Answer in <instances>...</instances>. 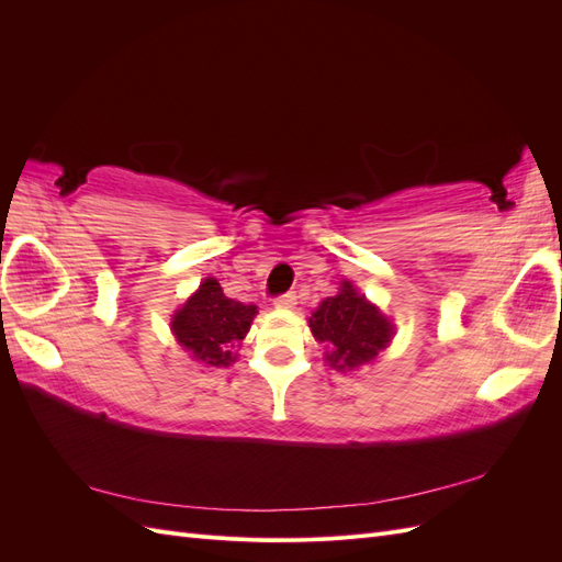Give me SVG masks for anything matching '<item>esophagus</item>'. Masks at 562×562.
<instances>
[{"instance_id":"esophagus-1","label":"esophagus","mask_w":562,"mask_h":562,"mask_svg":"<svg viewBox=\"0 0 562 562\" xmlns=\"http://www.w3.org/2000/svg\"><path fill=\"white\" fill-rule=\"evenodd\" d=\"M274 304H277V307H281V310H293L295 304H297V297H295V293H283V295H279L274 300Z\"/></svg>"}]
</instances>
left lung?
Here are the masks:
<instances>
[{
    "mask_svg": "<svg viewBox=\"0 0 562 562\" xmlns=\"http://www.w3.org/2000/svg\"><path fill=\"white\" fill-rule=\"evenodd\" d=\"M310 328L328 347V361L337 370H353L370 363L389 345L391 323L378 307L356 293L345 281L339 293L326 297L310 316Z\"/></svg>",
    "mask_w": 562,
    "mask_h": 562,
    "instance_id": "8db88e82",
    "label": "left lung"
}]
</instances>
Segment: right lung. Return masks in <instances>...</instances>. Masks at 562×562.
Returning a JSON list of instances; mask_svg holds the SVG:
<instances>
[{"instance_id":"add662e5","label":"right lung","mask_w":562,"mask_h":562,"mask_svg":"<svg viewBox=\"0 0 562 562\" xmlns=\"http://www.w3.org/2000/svg\"><path fill=\"white\" fill-rule=\"evenodd\" d=\"M255 314V304L229 300L215 279H206L173 316L171 326L194 361L223 368L234 361L232 347L246 337Z\"/></svg>"}]
</instances>
